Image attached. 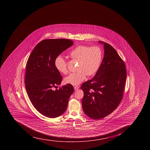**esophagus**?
Returning <instances> with one entry per match:
<instances>
[{
    "instance_id": "1",
    "label": "esophagus",
    "mask_w": 150,
    "mask_h": 150,
    "mask_svg": "<svg viewBox=\"0 0 150 150\" xmlns=\"http://www.w3.org/2000/svg\"><path fill=\"white\" fill-rule=\"evenodd\" d=\"M74 90H75V91H77V89H78V88H79V86H74Z\"/></svg>"
}]
</instances>
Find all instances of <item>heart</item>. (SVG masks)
Returning a JSON list of instances; mask_svg holds the SVG:
<instances>
[{"label": "heart", "instance_id": "heart-1", "mask_svg": "<svg viewBox=\"0 0 150 150\" xmlns=\"http://www.w3.org/2000/svg\"><path fill=\"white\" fill-rule=\"evenodd\" d=\"M72 59L78 60L76 72L70 74L65 78L66 83L77 86L88 76L93 75L99 69L103 57L102 49L98 46L79 45L72 49L69 53ZM55 67L62 74L68 72L67 63L62 56H58L55 60Z\"/></svg>", "mask_w": 150, "mask_h": 150}]
</instances>
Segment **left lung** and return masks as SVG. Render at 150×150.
<instances>
[{"instance_id": "1", "label": "left lung", "mask_w": 150, "mask_h": 150, "mask_svg": "<svg viewBox=\"0 0 150 150\" xmlns=\"http://www.w3.org/2000/svg\"><path fill=\"white\" fill-rule=\"evenodd\" d=\"M104 44L105 54L99 69L92 79L83 83L82 107L85 114L100 119L117 108L123 98L127 77L124 62L110 45Z\"/></svg>"}]
</instances>
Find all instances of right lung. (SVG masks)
Returning <instances> with one entry per match:
<instances>
[{"label": "right lung", "instance_id": "obj_1", "mask_svg": "<svg viewBox=\"0 0 150 150\" xmlns=\"http://www.w3.org/2000/svg\"><path fill=\"white\" fill-rule=\"evenodd\" d=\"M73 45V40L69 39L44 40L36 45L27 60L26 89L35 108L46 117L55 118L63 114L74 91L69 83L52 89L60 85L62 79L55 67V59Z\"/></svg>", "mask_w": 150, "mask_h": 150}]
</instances>
